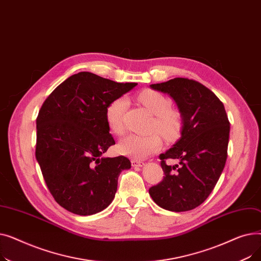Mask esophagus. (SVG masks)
<instances>
[{
    "label": "esophagus",
    "instance_id": "1",
    "mask_svg": "<svg viewBox=\"0 0 261 261\" xmlns=\"http://www.w3.org/2000/svg\"><path fill=\"white\" fill-rule=\"evenodd\" d=\"M131 164L133 167H142L144 166V163L141 162V161H138V160H131Z\"/></svg>",
    "mask_w": 261,
    "mask_h": 261
}]
</instances>
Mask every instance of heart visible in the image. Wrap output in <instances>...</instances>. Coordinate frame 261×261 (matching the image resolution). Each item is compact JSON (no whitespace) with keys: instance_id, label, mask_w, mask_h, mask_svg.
I'll use <instances>...</instances> for the list:
<instances>
[{"instance_id":"heart-1","label":"heart","mask_w":261,"mask_h":261,"mask_svg":"<svg viewBox=\"0 0 261 261\" xmlns=\"http://www.w3.org/2000/svg\"><path fill=\"white\" fill-rule=\"evenodd\" d=\"M139 101L153 115L149 130L158 131L164 139L174 140L180 135L183 127V117L180 111L171 108V100L159 91L146 89L139 93ZM127 100L117 97L107 106L106 119L113 133L122 134L125 131ZM162 147L161 136L156 132L148 134H129L118 145L119 152L133 159H144L156 152Z\"/></svg>"}]
</instances>
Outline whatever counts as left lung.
I'll return each mask as SVG.
<instances>
[{
  "mask_svg": "<svg viewBox=\"0 0 261 261\" xmlns=\"http://www.w3.org/2000/svg\"><path fill=\"white\" fill-rule=\"evenodd\" d=\"M169 94L183 117L181 138L160 154L164 179L149 188V195L164 210L187 212L211 195L227 158L229 121L222 101L200 82L173 78L150 86ZM179 162L167 166L166 160Z\"/></svg>",
  "mask_w": 261,
  "mask_h": 261,
  "instance_id": "8db88e82",
  "label": "left lung"
}]
</instances>
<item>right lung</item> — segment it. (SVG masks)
I'll return each mask as SVG.
<instances>
[{
  "label": "right lung",
  "instance_id": "obj_1",
  "mask_svg": "<svg viewBox=\"0 0 261 261\" xmlns=\"http://www.w3.org/2000/svg\"><path fill=\"white\" fill-rule=\"evenodd\" d=\"M136 85L80 72L64 80L41 107L36 159L49 193L66 211L94 215L113 201L119 173L131 168V162L122 155L102 156L115 144L106 109Z\"/></svg>",
  "mask_w": 261,
  "mask_h": 261
}]
</instances>
